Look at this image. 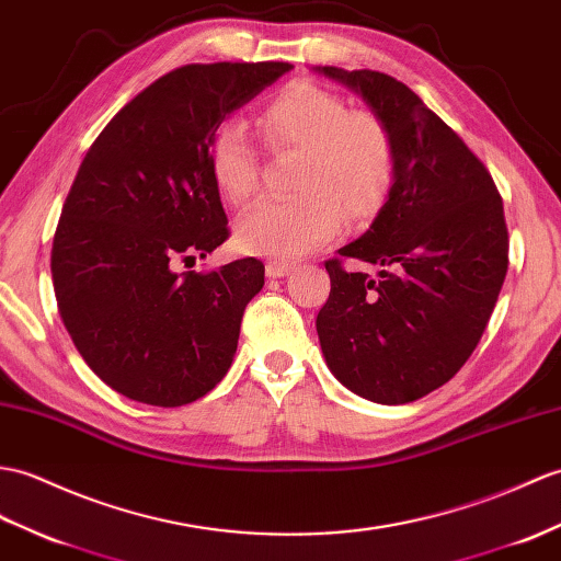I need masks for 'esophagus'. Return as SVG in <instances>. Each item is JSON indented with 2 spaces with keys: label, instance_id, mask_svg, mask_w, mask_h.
Returning a JSON list of instances; mask_svg holds the SVG:
<instances>
[{
  "label": "esophagus",
  "instance_id": "34e87169",
  "mask_svg": "<svg viewBox=\"0 0 561 561\" xmlns=\"http://www.w3.org/2000/svg\"><path fill=\"white\" fill-rule=\"evenodd\" d=\"M294 267H296V265H294V263H286V260H270V263L265 265V272H267V277L279 279V277L291 275Z\"/></svg>",
  "mask_w": 561,
  "mask_h": 561
}]
</instances>
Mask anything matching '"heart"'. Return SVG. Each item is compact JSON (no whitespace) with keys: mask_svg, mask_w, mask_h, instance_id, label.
<instances>
[{"mask_svg":"<svg viewBox=\"0 0 561 561\" xmlns=\"http://www.w3.org/2000/svg\"><path fill=\"white\" fill-rule=\"evenodd\" d=\"M260 128L275 150H298L284 201H257L237 219L239 249L257 255L301 257L332 241L346 221L370 219L394 186L399 150L392 128L344 98L294 81L270 100ZM221 198L239 205L257 188V154L241 122H221L207 148Z\"/></svg>","mask_w":561,"mask_h":561,"instance_id":"heart-1","label":"heart"}]
</instances>
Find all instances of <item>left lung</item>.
<instances>
[{"instance_id": "8db88e82", "label": "left lung", "mask_w": 561, "mask_h": 561, "mask_svg": "<svg viewBox=\"0 0 561 561\" xmlns=\"http://www.w3.org/2000/svg\"><path fill=\"white\" fill-rule=\"evenodd\" d=\"M392 128L399 167L360 239L324 260L330 298L316 328L336 380L375 403H409L449 382L473 354L510 265L502 195L457 131L397 78L320 67ZM346 259L382 266L373 280Z\"/></svg>"}]
</instances>
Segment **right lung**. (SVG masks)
I'll use <instances>...</instances> for the list:
<instances>
[{
	"label": "right lung",
	"mask_w": 561,
	"mask_h": 561,
	"mask_svg": "<svg viewBox=\"0 0 561 561\" xmlns=\"http://www.w3.org/2000/svg\"><path fill=\"white\" fill-rule=\"evenodd\" d=\"M291 69L186 64L114 114L78 167L51 241L64 328L104 385L150 407L205 397L237 354L265 265L179 272L229 239L210 174L215 128Z\"/></svg>",
	"instance_id": "add662e5"
}]
</instances>
